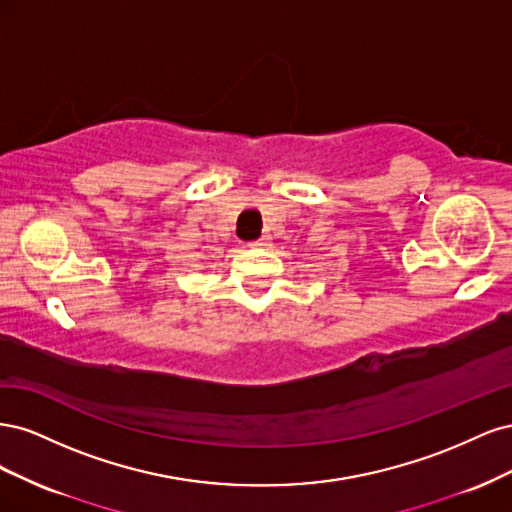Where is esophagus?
<instances>
[{"label":"esophagus","instance_id":"34e87169","mask_svg":"<svg viewBox=\"0 0 512 512\" xmlns=\"http://www.w3.org/2000/svg\"><path fill=\"white\" fill-rule=\"evenodd\" d=\"M269 245V239L267 237H260L256 241H250L247 243V247H254V250H258V247H267Z\"/></svg>","mask_w":512,"mask_h":512}]
</instances>
